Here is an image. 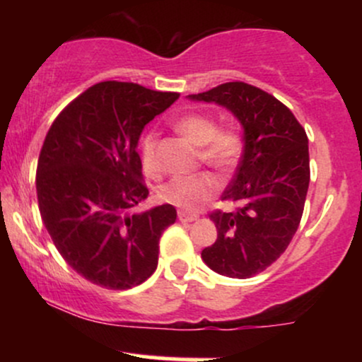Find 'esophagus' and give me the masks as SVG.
<instances>
[{
  "mask_svg": "<svg viewBox=\"0 0 362 362\" xmlns=\"http://www.w3.org/2000/svg\"><path fill=\"white\" fill-rule=\"evenodd\" d=\"M199 216L192 214V213H187V211H178V221L180 223H192L197 221Z\"/></svg>",
  "mask_w": 362,
  "mask_h": 362,
  "instance_id": "34e87169",
  "label": "esophagus"
}]
</instances>
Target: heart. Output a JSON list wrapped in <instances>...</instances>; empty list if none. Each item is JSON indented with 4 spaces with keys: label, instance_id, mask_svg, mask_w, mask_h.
Here are the masks:
<instances>
[{
    "label": "heart",
    "instance_id": "heart-1",
    "mask_svg": "<svg viewBox=\"0 0 362 362\" xmlns=\"http://www.w3.org/2000/svg\"><path fill=\"white\" fill-rule=\"evenodd\" d=\"M175 129L190 143L201 148L199 149L201 160L216 172L226 175L233 172L238 165L243 153V139L238 129L233 126L218 127L213 115L202 114V112H190V114L182 115L175 120ZM156 146L158 139L153 132H148L141 141V161H143L144 172L149 177L160 175ZM218 189V180L211 173L202 172L173 178L161 187L158 197L178 209L195 213L214 197Z\"/></svg>",
    "mask_w": 362,
    "mask_h": 362
}]
</instances>
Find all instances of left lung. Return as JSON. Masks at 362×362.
Returning a JSON list of instances; mask_svg holds the SVG:
<instances>
[{
  "label": "left lung",
  "instance_id": "1",
  "mask_svg": "<svg viewBox=\"0 0 362 362\" xmlns=\"http://www.w3.org/2000/svg\"><path fill=\"white\" fill-rule=\"evenodd\" d=\"M189 97L226 107L243 126L242 160L221 197L236 209L211 213L218 240L201 255L214 272L247 279L279 259L300 226L310 185L308 136L284 103L248 83Z\"/></svg>",
  "mask_w": 362,
  "mask_h": 362
}]
</instances>
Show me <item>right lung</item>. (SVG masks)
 Returning <instances> with one entry per match:
<instances>
[{
  "label": "right lung",
  "mask_w": 362,
  "mask_h": 362,
  "mask_svg": "<svg viewBox=\"0 0 362 362\" xmlns=\"http://www.w3.org/2000/svg\"><path fill=\"white\" fill-rule=\"evenodd\" d=\"M178 98L136 83L102 81L66 105L37 163L40 216L61 257L107 289H131L156 271L170 204L131 213L148 197L138 153L149 120Z\"/></svg>",
  "instance_id": "1"
}]
</instances>
